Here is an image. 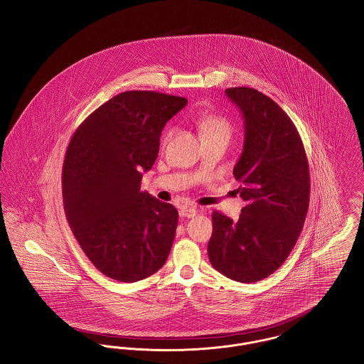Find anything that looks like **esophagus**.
Segmentation results:
<instances>
[{
    "label": "esophagus",
    "mask_w": 364,
    "mask_h": 364,
    "mask_svg": "<svg viewBox=\"0 0 364 364\" xmlns=\"http://www.w3.org/2000/svg\"><path fill=\"white\" fill-rule=\"evenodd\" d=\"M198 210L193 208H181L180 209V217H186V218H193V215H196Z\"/></svg>",
    "instance_id": "1"
}]
</instances>
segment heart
<instances>
[{
    "label": "heart",
    "mask_w": 364,
    "mask_h": 364,
    "mask_svg": "<svg viewBox=\"0 0 364 364\" xmlns=\"http://www.w3.org/2000/svg\"><path fill=\"white\" fill-rule=\"evenodd\" d=\"M195 124L199 129L203 140L212 139V137H228L231 136L232 125L231 122L221 114L215 112H199L195 117ZM171 134V130H166L164 134V141L168 140Z\"/></svg>",
    "instance_id": "obj_1"
}]
</instances>
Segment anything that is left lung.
Returning a JSON list of instances; mask_svg holds the SVG:
<instances>
[{"mask_svg":"<svg viewBox=\"0 0 364 364\" xmlns=\"http://www.w3.org/2000/svg\"><path fill=\"white\" fill-rule=\"evenodd\" d=\"M245 118V146L234 168L246 202L239 220L214 210L208 255L214 268L242 283L268 278L297 243L309 206V166L290 117L253 87H228Z\"/></svg>","mask_w":364,"mask_h":364,"instance_id":"obj_1","label":"left lung"}]
</instances>
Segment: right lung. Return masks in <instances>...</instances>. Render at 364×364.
I'll list each match as a JSON object with an SVG mask.
<instances>
[{"instance_id": "obj_1", "label": "right lung", "mask_w": 364, "mask_h": 364, "mask_svg": "<svg viewBox=\"0 0 364 364\" xmlns=\"http://www.w3.org/2000/svg\"><path fill=\"white\" fill-rule=\"evenodd\" d=\"M186 105V97L161 92H122L70 140L62 174L65 217L86 257L108 278H149L171 253L178 212L141 193L140 184L158 156L162 129Z\"/></svg>"}]
</instances>
